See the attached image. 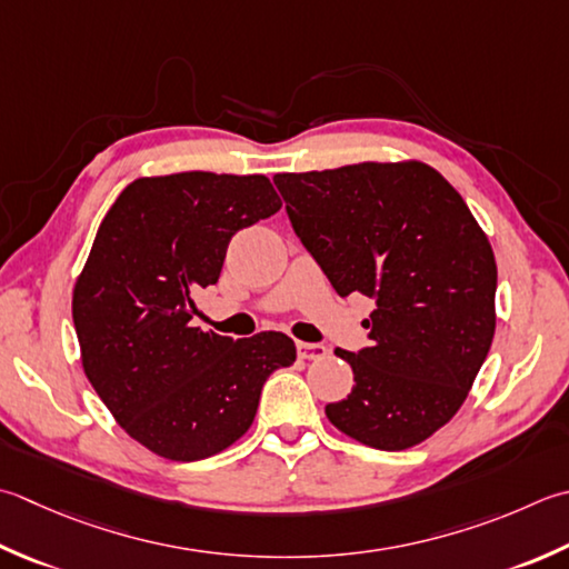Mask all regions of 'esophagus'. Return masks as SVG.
Masks as SVG:
<instances>
[{
	"label": "esophagus",
	"mask_w": 569,
	"mask_h": 569,
	"mask_svg": "<svg viewBox=\"0 0 569 569\" xmlns=\"http://www.w3.org/2000/svg\"><path fill=\"white\" fill-rule=\"evenodd\" d=\"M296 348H298L300 360H320V358H326V355H328V348H326V345H320V342H298Z\"/></svg>",
	"instance_id": "obj_1"
}]
</instances>
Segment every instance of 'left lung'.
I'll return each instance as SVG.
<instances>
[{
    "label": "left lung",
    "mask_w": 569,
    "mask_h": 569,
    "mask_svg": "<svg viewBox=\"0 0 569 569\" xmlns=\"http://www.w3.org/2000/svg\"><path fill=\"white\" fill-rule=\"evenodd\" d=\"M273 182L293 231L338 296L375 298L370 348L350 362L332 427L380 451L417 447L441 429L476 380L496 332V256L463 197L433 170L360 162L283 172Z\"/></svg>",
    "instance_id": "8db88e82"
}]
</instances>
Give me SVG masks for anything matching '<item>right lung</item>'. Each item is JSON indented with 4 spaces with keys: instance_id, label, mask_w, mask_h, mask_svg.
Instances as JSON below:
<instances>
[{
    "instance_id": "add662e5",
    "label": "right lung",
    "mask_w": 569,
    "mask_h": 569,
    "mask_svg": "<svg viewBox=\"0 0 569 569\" xmlns=\"http://www.w3.org/2000/svg\"><path fill=\"white\" fill-rule=\"evenodd\" d=\"M281 209L269 177H140L100 221L73 286L88 382L118 425L170 461H199L249 431L261 387L296 362L283 332L231 340L189 326L231 237Z\"/></svg>"
}]
</instances>
